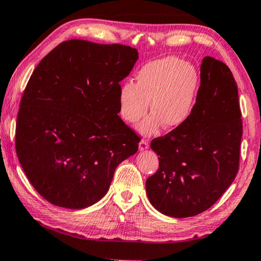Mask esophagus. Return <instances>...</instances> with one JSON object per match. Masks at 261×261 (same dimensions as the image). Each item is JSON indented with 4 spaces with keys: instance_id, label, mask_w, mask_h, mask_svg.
<instances>
[{
    "instance_id": "1",
    "label": "esophagus",
    "mask_w": 261,
    "mask_h": 261,
    "mask_svg": "<svg viewBox=\"0 0 261 261\" xmlns=\"http://www.w3.org/2000/svg\"><path fill=\"white\" fill-rule=\"evenodd\" d=\"M148 147H149L148 140H146V139H141L140 143H139V149H140V151H145V149H147Z\"/></svg>"
}]
</instances>
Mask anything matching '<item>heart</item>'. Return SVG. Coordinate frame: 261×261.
<instances>
[{"instance_id": "heart-1", "label": "heart", "mask_w": 261, "mask_h": 261, "mask_svg": "<svg viewBox=\"0 0 261 261\" xmlns=\"http://www.w3.org/2000/svg\"><path fill=\"white\" fill-rule=\"evenodd\" d=\"M199 74L192 64L174 56L148 62L137 73V83L126 82L118 91V103L122 117L126 122L138 123L149 110L139 131L154 135L165 123L168 129L178 127L191 115Z\"/></svg>"}]
</instances>
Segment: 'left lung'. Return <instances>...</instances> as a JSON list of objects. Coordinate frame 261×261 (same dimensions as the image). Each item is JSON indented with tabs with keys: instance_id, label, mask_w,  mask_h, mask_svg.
Returning a JSON list of instances; mask_svg holds the SVG:
<instances>
[{
	"instance_id": "8db88e82",
	"label": "left lung",
	"mask_w": 261,
	"mask_h": 261,
	"mask_svg": "<svg viewBox=\"0 0 261 261\" xmlns=\"http://www.w3.org/2000/svg\"><path fill=\"white\" fill-rule=\"evenodd\" d=\"M235 78L223 62L206 56L189 120L152 140L159 169L146 180L154 208L189 218L213 206L235 179L243 134Z\"/></svg>"
}]
</instances>
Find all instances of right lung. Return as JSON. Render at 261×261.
<instances>
[{"label":"right lung","instance_id":"add662e5","mask_svg":"<svg viewBox=\"0 0 261 261\" xmlns=\"http://www.w3.org/2000/svg\"><path fill=\"white\" fill-rule=\"evenodd\" d=\"M138 60L129 46L63 41L34 69L21 96L16 153L30 183L70 210L99 201L139 136L118 116V91Z\"/></svg>","mask_w":261,"mask_h":261}]
</instances>
